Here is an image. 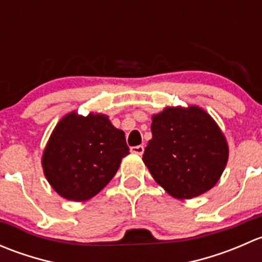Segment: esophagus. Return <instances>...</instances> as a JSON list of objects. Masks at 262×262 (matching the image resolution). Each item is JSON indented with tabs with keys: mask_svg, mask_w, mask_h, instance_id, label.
Listing matches in <instances>:
<instances>
[{
	"mask_svg": "<svg viewBox=\"0 0 262 262\" xmlns=\"http://www.w3.org/2000/svg\"><path fill=\"white\" fill-rule=\"evenodd\" d=\"M130 152L136 153V155L142 156V155H143V152H144V147L143 146H134V147L130 148Z\"/></svg>",
	"mask_w": 262,
	"mask_h": 262,
	"instance_id": "esophagus-1",
	"label": "esophagus"
}]
</instances>
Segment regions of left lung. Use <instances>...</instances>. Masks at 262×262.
Here are the masks:
<instances>
[{"label":"left lung","instance_id":"1","mask_svg":"<svg viewBox=\"0 0 262 262\" xmlns=\"http://www.w3.org/2000/svg\"><path fill=\"white\" fill-rule=\"evenodd\" d=\"M150 130L143 162L168 194L191 199L218 182L228 161V144L202 107H166L152 116Z\"/></svg>","mask_w":262,"mask_h":262}]
</instances>
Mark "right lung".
<instances>
[{
    "label": "right lung",
    "mask_w": 262,
    "mask_h": 262,
    "mask_svg": "<svg viewBox=\"0 0 262 262\" xmlns=\"http://www.w3.org/2000/svg\"><path fill=\"white\" fill-rule=\"evenodd\" d=\"M129 155L125 134L104 114L71 113L53 130L41 165L53 189L68 200L83 202L101 191Z\"/></svg>",
    "instance_id": "obj_1"
}]
</instances>
